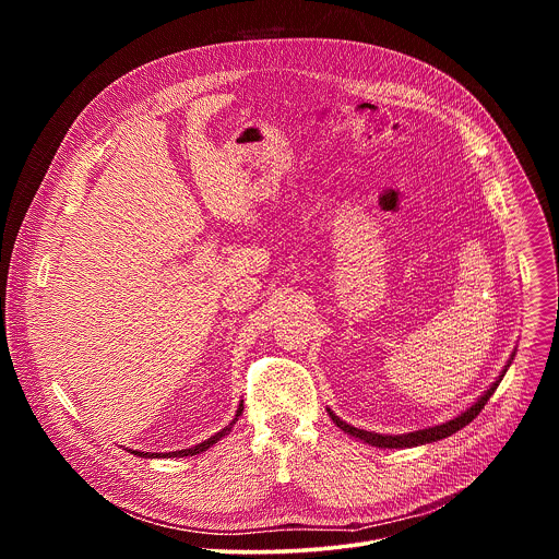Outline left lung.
I'll return each instance as SVG.
<instances>
[{"label": "left lung", "mask_w": 559, "mask_h": 559, "mask_svg": "<svg viewBox=\"0 0 559 559\" xmlns=\"http://www.w3.org/2000/svg\"><path fill=\"white\" fill-rule=\"evenodd\" d=\"M502 376H504V371H502ZM502 376L491 384V389L480 397V401H477L473 407H468L464 414H460L457 418H453V420H449V423H444V425H438V427H431V429H423V431H414V433H403V436H380V433H371V431H362V429H356V427H352V425H347V423H343L334 412H330V416H332V420L345 431V433H349V436H356V438H360V440H365V442H369V444H373V447H386V449H403V447H418V444H427V442H436V440H442V438H447V436H451V433H455V431H460L462 427H466L475 416H480V412L485 409V405H487V401L489 397L493 395V391L498 389V384H500V380H502Z\"/></svg>", "instance_id": "left-lung-1"}]
</instances>
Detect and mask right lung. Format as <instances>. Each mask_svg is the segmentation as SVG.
Returning <instances> with one entry per match:
<instances>
[{
    "instance_id": "obj_1",
    "label": "right lung",
    "mask_w": 559,
    "mask_h": 559,
    "mask_svg": "<svg viewBox=\"0 0 559 559\" xmlns=\"http://www.w3.org/2000/svg\"><path fill=\"white\" fill-rule=\"evenodd\" d=\"M243 414V403L238 405V412H236V418L223 429V431H218V433H214L212 438H207L205 442H201V444H197V447H192V449H181V451H173V453H141V451H132L134 455H141V457H183V455H197V453H201V451H205V449H210L214 442H218L223 436H227V431L236 425V420H238V416Z\"/></svg>"
}]
</instances>
